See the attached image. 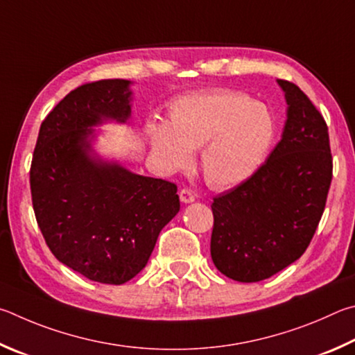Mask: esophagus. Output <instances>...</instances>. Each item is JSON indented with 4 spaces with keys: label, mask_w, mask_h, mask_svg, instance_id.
<instances>
[{
    "label": "esophagus",
    "mask_w": 355,
    "mask_h": 355,
    "mask_svg": "<svg viewBox=\"0 0 355 355\" xmlns=\"http://www.w3.org/2000/svg\"><path fill=\"white\" fill-rule=\"evenodd\" d=\"M179 198H181V201L184 204H190L195 201V193L189 189H182L181 191H179Z\"/></svg>",
    "instance_id": "obj_1"
}]
</instances>
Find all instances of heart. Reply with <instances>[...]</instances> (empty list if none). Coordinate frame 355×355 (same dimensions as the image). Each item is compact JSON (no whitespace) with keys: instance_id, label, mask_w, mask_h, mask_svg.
Wrapping results in <instances>:
<instances>
[{"instance_id":"1","label":"heart","mask_w":355,"mask_h":355,"mask_svg":"<svg viewBox=\"0 0 355 355\" xmlns=\"http://www.w3.org/2000/svg\"><path fill=\"white\" fill-rule=\"evenodd\" d=\"M164 121L146 123L149 148L168 170L190 166L191 149L201 148V171L215 189L240 185L268 155L276 121L268 105L245 92L212 89L173 99Z\"/></svg>"}]
</instances>
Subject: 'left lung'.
Returning <instances> with one entry per match:
<instances>
[{
  "mask_svg": "<svg viewBox=\"0 0 355 355\" xmlns=\"http://www.w3.org/2000/svg\"><path fill=\"white\" fill-rule=\"evenodd\" d=\"M277 83L288 104L281 141L248 181L212 202L210 254L239 282L268 279L306 252L332 181L324 118L300 87Z\"/></svg>",
  "mask_w": 355,
  "mask_h": 355,
  "instance_id": "left-lung-1",
  "label": "left lung"
}]
</instances>
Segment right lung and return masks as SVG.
<instances>
[{
	"label": "right lung",
	"mask_w": 355,
	"mask_h": 355,
	"mask_svg": "<svg viewBox=\"0 0 355 355\" xmlns=\"http://www.w3.org/2000/svg\"><path fill=\"white\" fill-rule=\"evenodd\" d=\"M130 80L71 90L43 120L29 182L37 225L54 257L90 281L121 285L145 268L181 209L176 184L92 157V126L124 123Z\"/></svg>",
	"instance_id": "obj_1"
}]
</instances>
